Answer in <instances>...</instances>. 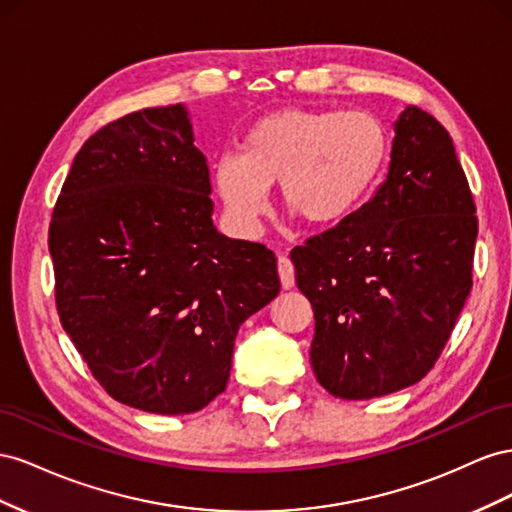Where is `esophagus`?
Here are the masks:
<instances>
[{"instance_id": "34e87169", "label": "esophagus", "mask_w": 512, "mask_h": 512, "mask_svg": "<svg viewBox=\"0 0 512 512\" xmlns=\"http://www.w3.org/2000/svg\"><path fill=\"white\" fill-rule=\"evenodd\" d=\"M279 276H281V285L283 289H291L296 285V272H294V264L287 255H279Z\"/></svg>"}]
</instances>
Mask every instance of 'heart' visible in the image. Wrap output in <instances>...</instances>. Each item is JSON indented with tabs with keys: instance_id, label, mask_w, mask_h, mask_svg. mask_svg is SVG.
<instances>
[{
	"instance_id": "heart-1",
	"label": "heart",
	"mask_w": 512,
	"mask_h": 512,
	"mask_svg": "<svg viewBox=\"0 0 512 512\" xmlns=\"http://www.w3.org/2000/svg\"><path fill=\"white\" fill-rule=\"evenodd\" d=\"M388 152V130L371 111L283 109L248 128L240 156L218 158L212 178L227 214L244 229L266 216L274 184L289 212L328 227L367 201Z\"/></svg>"
}]
</instances>
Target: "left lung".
Here are the masks:
<instances>
[{"instance_id": "8db88e82", "label": "left lung", "mask_w": 512, "mask_h": 512, "mask_svg": "<svg viewBox=\"0 0 512 512\" xmlns=\"http://www.w3.org/2000/svg\"><path fill=\"white\" fill-rule=\"evenodd\" d=\"M474 197L448 130L405 107L371 201L291 251L315 315L311 367L347 401L420 382L472 289Z\"/></svg>"}]
</instances>
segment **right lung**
I'll list each match as a JSON object with an SVG mask.
<instances>
[{
    "label": "right lung",
    "mask_w": 512,
    "mask_h": 512,
    "mask_svg": "<svg viewBox=\"0 0 512 512\" xmlns=\"http://www.w3.org/2000/svg\"><path fill=\"white\" fill-rule=\"evenodd\" d=\"M210 171L184 105L102 126L51 216L64 330L115 401L193 414L227 386L244 319L279 296L276 257L212 223Z\"/></svg>",
    "instance_id": "1"
}]
</instances>
